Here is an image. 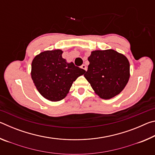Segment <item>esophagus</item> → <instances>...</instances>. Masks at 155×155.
<instances>
[{
  "label": "esophagus",
  "instance_id": "1",
  "mask_svg": "<svg viewBox=\"0 0 155 155\" xmlns=\"http://www.w3.org/2000/svg\"><path fill=\"white\" fill-rule=\"evenodd\" d=\"M81 68H82V69L85 70V71H87V66H86V65H85V64H83V65H81Z\"/></svg>",
  "mask_w": 155,
  "mask_h": 155
}]
</instances>
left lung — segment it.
Masks as SVG:
<instances>
[{"label": "left lung", "instance_id": "1", "mask_svg": "<svg viewBox=\"0 0 155 155\" xmlns=\"http://www.w3.org/2000/svg\"><path fill=\"white\" fill-rule=\"evenodd\" d=\"M84 74L100 98L110 99L124 90L130 77V64L124 54L114 50L94 51Z\"/></svg>", "mask_w": 155, "mask_h": 155}]
</instances>
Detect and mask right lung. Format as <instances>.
Wrapping results in <instances>:
<instances>
[{
  "label": "right lung",
  "instance_id": "1",
  "mask_svg": "<svg viewBox=\"0 0 155 155\" xmlns=\"http://www.w3.org/2000/svg\"><path fill=\"white\" fill-rule=\"evenodd\" d=\"M63 51H46L35 56L31 64V78L37 90L44 98L56 102L64 99L72 83L85 70L67 63Z\"/></svg>",
  "mask_w": 155,
  "mask_h": 155
}]
</instances>
